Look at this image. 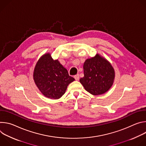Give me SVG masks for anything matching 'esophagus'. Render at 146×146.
Returning <instances> with one entry per match:
<instances>
[{"label": "esophagus", "instance_id": "obj_1", "mask_svg": "<svg viewBox=\"0 0 146 146\" xmlns=\"http://www.w3.org/2000/svg\"><path fill=\"white\" fill-rule=\"evenodd\" d=\"M74 78H75V80H79V78H80V77H79V75L78 74H76V75H75L74 76Z\"/></svg>", "mask_w": 146, "mask_h": 146}]
</instances>
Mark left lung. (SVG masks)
Masks as SVG:
<instances>
[{
  "mask_svg": "<svg viewBox=\"0 0 146 146\" xmlns=\"http://www.w3.org/2000/svg\"><path fill=\"white\" fill-rule=\"evenodd\" d=\"M84 76L80 79L85 90L93 95L108 91L113 84L115 71L110 62L99 54L87 59L83 65Z\"/></svg>",
  "mask_w": 146,
  "mask_h": 146,
  "instance_id": "8db88e82",
  "label": "left lung"
}]
</instances>
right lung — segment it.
<instances>
[{
    "instance_id": "add662e5",
    "label": "right lung",
    "mask_w": 146,
    "mask_h": 146,
    "mask_svg": "<svg viewBox=\"0 0 146 146\" xmlns=\"http://www.w3.org/2000/svg\"><path fill=\"white\" fill-rule=\"evenodd\" d=\"M36 86L45 97L58 99L65 93L68 86L75 80L58 59L54 60L49 52L37 60L33 74Z\"/></svg>"
}]
</instances>
